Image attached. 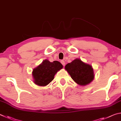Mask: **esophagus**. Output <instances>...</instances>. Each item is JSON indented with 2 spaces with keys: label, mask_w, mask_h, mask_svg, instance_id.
<instances>
[{
  "label": "esophagus",
  "mask_w": 121,
  "mask_h": 121,
  "mask_svg": "<svg viewBox=\"0 0 121 121\" xmlns=\"http://www.w3.org/2000/svg\"><path fill=\"white\" fill-rule=\"evenodd\" d=\"M61 63H62V65H63V66H65V62L64 60H61Z\"/></svg>",
  "instance_id": "34e87169"
}]
</instances>
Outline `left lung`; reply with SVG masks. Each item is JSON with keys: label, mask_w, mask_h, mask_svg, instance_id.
I'll return each instance as SVG.
<instances>
[{"label": "left lung", "mask_w": 121, "mask_h": 121, "mask_svg": "<svg viewBox=\"0 0 121 121\" xmlns=\"http://www.w3.org/2000/svg\"><path fill=\"white\" fill-rule=\"evenodd\" d=\"M65 69L73 81L80 86H86L90 84L95 78L92 66L83 62L80 58H76L67 64Z\"/></svg>", "instance_id": "1"}]
</instances>
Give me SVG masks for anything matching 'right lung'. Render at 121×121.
I'll return each mask as SVG.
<instances>
[{"label":"right lung","instance_id":"obj_1","mask_svg":"<svg viewBox=\"0 0 121 121\" xmlns=\"http://www.w3.org/2000/svg\"><path fill=\"white\" fill-rule=\"evenodd\" d=\"M63 67L62 64L58 61L50 62L48 59H45L33 69V82L39 86H47L54 79L55 75L57 72Z\"/></svg>","mask_w":121,"mask_h":121}]
</instances>
